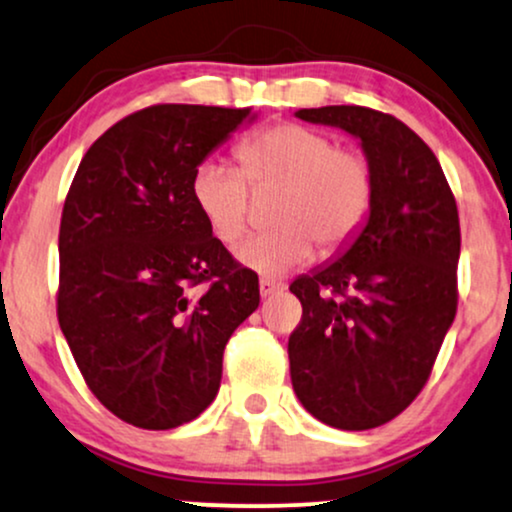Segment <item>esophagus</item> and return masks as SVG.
Returning a JSON list of instances; mask_svg holds the SVG:
<instances>
[{
    "label": "esophagus",
    "instance_id": "esophagus-1",
    "mask_svg": "<svg viewBox=\"0 0 512 512\" xmlns=\"http://www.w3.org/2000/svg\"><path fill=\"white\" fill-rule=\"evenodd\" d=\"M258 292H261V297H273V294L282 292V285H280V282H275V280L263 278L261 282H258Z\"/></svg>",
    "mask_w": 512,
    "mask_h": 512
}]
</instances>
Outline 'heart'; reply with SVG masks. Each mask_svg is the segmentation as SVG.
<instances>
[{
    "mask_svg": "<svg viewBox=\"0 0 512 512\" xmlns=\"http://www.w3.org/2000/svg\"><path fill=\"white\" fill-rule=\"evenodd\" d=\"M242 172L206 160L191 179V198L222 244L237 242L249 222V186L280 189L275 230L251 234L237 246L242 266L282 275L314 258L316 246L335 251L364 225L374 201V172L354 150L302 124H278L239 148Z\"/></svg>",
    "mask_w": 512,
    "mask_h": 512,
    "instance_id": "heart-1",
    "label": "heart"
}]
</instances>
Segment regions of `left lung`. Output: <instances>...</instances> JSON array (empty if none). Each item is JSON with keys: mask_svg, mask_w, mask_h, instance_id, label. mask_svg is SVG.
Segmentation results:
<instances>
[{"mask_svg": "<svg viewBox=\"0 0 512 512\" xmlns=\"http://www.w3.org/2000/svg\"><path fill=\"white\" fill-rule=\"evenodd\" d=\"M294 117L357 138L374 201L350 242L290 285L302 302L287 342L292 388L318 422L376 429L417 398L453 326L458 206L436 155L400 119L357 105Z\"/></svg>", "mask_w": 512, "mask_h": 512, "instance_id": "left-lung-1", "label": "left lung"}]
</instances>
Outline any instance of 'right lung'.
Returning <instances> with one entry per match:
<instances>
[{
    "mask_svg": "<svg viewBox=\"0 0 512 512\" xmlns=\"http://www.w3.org/2000/svg\"><path fill=\"white\" fill-rule=\"evenodd\" d=\"M254 119L146 107L107 129L71 182L59 328L95 398L138 429H174L206 410L227 340L261 302L254 270L234 263L191 198L196 167Z\"/></svg>",
    "mask_w": 512,
    "mask_h": 512,
    "instance_id": "1",
    "label": "right lung"
}]
</instances>
